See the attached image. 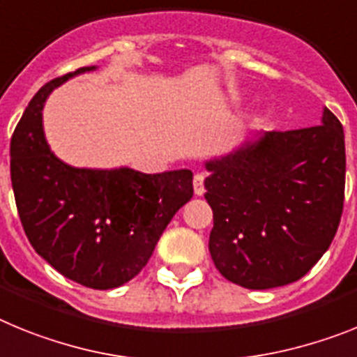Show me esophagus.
Returning a JSON list of instances; mask_svg holds the SVG:
<instances>
[{
  "label": "esophagus",
  "instance_id": "obj_1",
  "mask_svg": "<svg viewBox=\"0 0 357 357\" xmlns=\"http://www.w3.org/2000/svg\"><path fill=\"white\" fill-rule=\"evenodd\" d=\"M194 194H196V196H203L204 194V176L203 174L194 176Z\"/></svg>",
  "mask_w": 357,
  "mask_h": 357
}]
</instances>
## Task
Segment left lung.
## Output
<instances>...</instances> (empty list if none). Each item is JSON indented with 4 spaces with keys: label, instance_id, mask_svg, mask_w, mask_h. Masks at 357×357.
Here are the masks:
<instances>
[{
    "label": "left lung",
    "instance_id": "obj_1",
    "mask_svg": "<svg viewBox=\"0 0 357 357\" xmlns=\"http://www.w3.org/2000/svg\"><path fill=\"white\" fill-rule=\"evenodd\" d=\"M204 169L208 250L225 278L246 289L286 286L328 250L343 210L345 135L327 107L320 126L253 131Z\"/></svg>",
    "mask_w": 357,
    "mask_h": 357
}]
</instances>
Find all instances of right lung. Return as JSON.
<instances>
[{"instance_id":"right-lung-1","label":"right lung","mask_w":357,"mask_h":357,"mask_svg":"<svg viewBox=\"0 0 357 357\" xmlns=\"http://www.w3.org/2000/svg\"><path fill=\"white\" fill-rule=\"evenodd\" d=\"M95 70L79 68L33 95L12 135L10 178L33 250L77 284L114 289L144 269L194 188L188 169L145 174L129 167H73L55 156L43 127L46 100L55 88Z\"/></svg>"}]
</instances>
